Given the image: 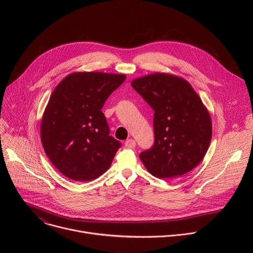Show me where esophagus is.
Here are the masks:
<instances>
[{
	"mask_svg": "<svg viewBox=\"0 0 253 253\" xmlns=\"http://www.w3.org/2000/svg\"><path fill=\"white\" fill-rule=\"evenodd\" d=\"M125 146L127 147V148H134L135 146H136V142H135V140H133V139H128V140H126L125 141Z\"/></svg>",
	"mask_w": 253,
	"mask_h": 253,
	"instance_id": "34e87169",
	"label": "esophagus"
}]
</instances>
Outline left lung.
<instances>
[{
	"label": "left lung",
	"mask_w": 253,
	"mask_h": 253,
	"mask_svg": "<svg viewBox=\"0 0 253 253\" xmlns=\"http://www.w3.org/2000/svg\"><path fill=\"white\" fill-rule=\"evenodd\" d=\"M133 89L154 111V144L139 155L155 177L173 179L194 169L210 145L209 113L190 84L156 73L134 80Z\"/></svg>",
	"instance_id": "left-lung-1"
}]
</instances>
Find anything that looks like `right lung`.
<instances>
[{
	"label": "right lung",
	"mask_w": 253,
	"mask_h": 253,
	"mask_svg": "<svg viewBox=\"0 0 253 253\" xmlns=\"http://www.w3.org/2000/svg\"><path fill=\"white\" fill-rule=\"evenodd\" d=\"M125 75L81 72L64 78L52 93L41 124L44 150L69 179L91 181L106 172L121 147L101 111Z\"/></svg>",
	"instance_id": "1"
}]
</instances>
